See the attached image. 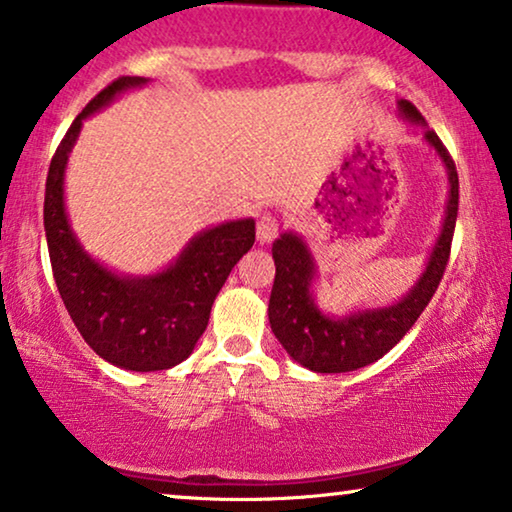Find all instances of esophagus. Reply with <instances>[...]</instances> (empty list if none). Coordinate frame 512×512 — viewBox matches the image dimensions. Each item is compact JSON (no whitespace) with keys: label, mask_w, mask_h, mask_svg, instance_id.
I'll return each mask as SVG.
<instances>
[{"label":"esophagus","mask_w":512,"mask_h":512,"mask_svg":"<svg viewBox=\"0 0 512 512\" xmlns=\"http://www.w3.org/2000/svg\"><path fill=\"white\" fill-rule=\"evenodd\" d=\"M278 236V218L271 216V213H264L257 220V243L259 246H266Z\"/></svg>","instance_id":"34e87169"}]
</instances>
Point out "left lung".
Returning <instances> with one entry per match:
<instances>
[{
  "label": "left lung",
  "instance_id": "8db88e82",
  "mask_svg": "<svg viewBox=\"0 0 512 512\" xmlns=\"http://www.w3.org/2000/svg\"><path fill=\"white\" fill-rule=\"evenodd\" d=\"M398 114L409 124L423 126V140L439 156L448 177L444 223H441L423 273L409 292L388 305L358 308L340 317L329 315L319 308L315 294H312L319 269L303 236L287 230L273 241L271 253L276 262V280H273L269 299L271 331L282 349L312 372H322V375L352 372L391 352L421 317L446 271L457 220V200H460L455 163L437 133L427 128L425 119L414 105L400 98Z\"/></svg>",
  "mask_w": 512,
  "mask_h": 512
}]
</instances>
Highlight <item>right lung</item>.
Returning a JSON list of instances; mask_svg holds the SVG:
<instances>
[{"mask_svg": "<svg viewBox=\"0 0 512 512\" xmlns=\"http://www.w3.org/2000/svg\"><path fill=\"white\" fill-rule=\"evenodd\" d=\"M147 82L137 75L114 80L75 117L52 156L43 207L52 273L68 315L103 361L131 372L170 370L193 354L220 287L255 243L253 218L227 220L197 232L165 269L149 276L114 271L82 248L64 200L68 156L82 121Z\"/></svg>", "mask_w": 512, "mask_h": 512, "instance_id": "obj_1", "label": "right lung"}]
</instances>
